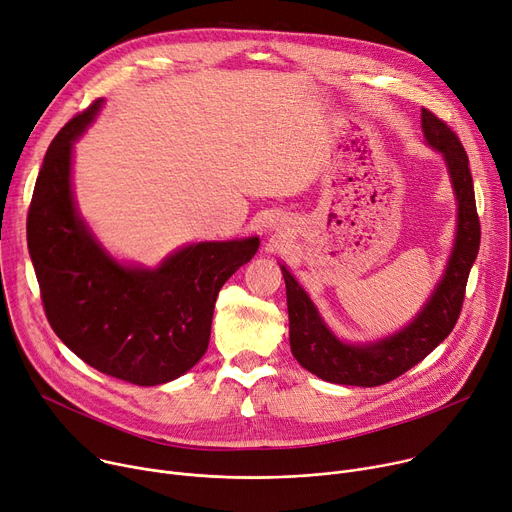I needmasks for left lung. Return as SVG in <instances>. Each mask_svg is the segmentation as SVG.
Masks as SVG:
<instances>
[{
	"instance_id": "8db88e82",
	"label": "left lung",
	"mask_w": 512,
	"mask_h": 512,
	"mask_svg": "<svg viewBox=\"0 0 512 512\" xmlns=\"http://www.w3.org/2000/svg\"><path fill=\"white\" fill-rule=\"evenodd\" d=\"M422 131L428 144L447 160L453 189L459 201V220L455 249L449 259L445 278L440 280L432 298L410 325L383 339V342L370 346L339 342L321 321L311 298L306 296V292L290 276V271L282 265L292 354L306 370L317 374L323 381L354 387H379L391 383L403 372L422 362L453 331L461 315L467 278L475 257H478L482 238L469 158L457 133L424 107Z\"/></svg>"
}]
</instances>
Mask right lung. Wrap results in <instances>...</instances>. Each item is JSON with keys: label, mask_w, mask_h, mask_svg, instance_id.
Instances as JSON below:
<instances>
[{"label": "right lung", "mask_w": 512, "mask_h": 512, "mask_svg": "<svg viewBox=\"0 0 512 512\" xmlns=\"http://www.w3.org/2000/svg\"><path fill=\"white\" fill-rule=\"evenodd\" d=\"M102 100L67 121L51 142L34 185L26 241L43 309L61 342L119 381L154 387L195 366L210 344L220 288L259 249V238L197 243L158 269L123 267L78 218L72 142Z\"/></svg>", "instance_id": "obj_1"}]
</instances>
